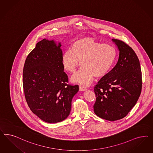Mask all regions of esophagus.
Listing matches in <instances>:
<instances>
[{"instance_id":"obj_1","label":"esophagus","mask_w":153,"mask_h":153,"mask_svg":"<svg viewBox=\"0 0 153 153\" xmlns=\"http://www.w3.org/2000/svg\"><path fill=\"white\" fill-rule=\"evenodd\" d=\"M87 90V88H85L84 87H82L81 85L79 86V91H85Z\"/></svg>"}]
</instances>
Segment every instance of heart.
<instances>
[{"label":"heart","mask_w":153,"mask_h":153,"mask_svg":"<svg viewBox=\"0 0 153 153\" xmlns=\"http://www.w3.org/2000/svg\"><path fill=\"white\" fill-rule=\"evenodd\" d=\"M115 58L116 51L111 45L101 44L91 37H84L76 40L71 45L70 50L63 53L61 63L65 70L74 74L80 62L83 67L71 80L88 85L94 76L100 78L107 74Z\"/></svg>","instance_id":"1"}]
</instances>
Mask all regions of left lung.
I'll return each instance as SVG.
<instances>
[{"instance_id": "obj_1", "label": "left lung", "mask_w": 153, "mask_h": 153, "mask_svg": "<svg viewBox=\"0 0 153 153\" xmlns=\"http://www.w3.org/2000/svg\"><path fill=\"white\" fill-rule=\"evenodd\" d=\"M119 57L117 64L99 80L94 91V112L101 118L115 121L125 117L136 104L142 88L138 57L124 42L113 39Z\"/></svg>"}]
</instances>
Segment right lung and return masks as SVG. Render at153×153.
<instances>
[{
    "instance_id": "add662e5",
    "label": "right lung",
    "mask_w": 153,
    "mask_h": 153,
    "mask_svg": "<svg viewBox=\"0 0 153 153\" xmlns=\"http://www.w3.org/2000/svg\"><path fill=\"white\" fill-rule=\"evenodd\" d=\"M61 42L43 39L25 61L23 86L33 113L42 120L55 123L67 118L79 86L70 85L61 63Z\"/></svg>"
}]
</instances>
